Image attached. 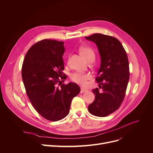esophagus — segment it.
<instances>
[{
  "mask_svg": "<svg viewBox=\"0 0 153 153\" xmlns=\"http://www.w3.org/2000/svg\"><path fill=\"white\" fill-rule=\"evenodd\" d=\"M87 92V90L84 89H83V88H81V93H84V92Z\"/></svg>",
  "mask_w": 153,
  "mask_h": 153,
  "instance_id": "esophagus-1",
  "label": "esophagus"
}]
</instances>
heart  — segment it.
<instances>
[{
    "label": "heart",
    "mask_w": 153,
    "mask_h": 153,
    "mask_svg": "<svg viewBox=\"0 0 153 153\" xmlns=\"http://www.w3.org/2000/svg\"><path fill=\"white\" fill-rule=\"evenodd\" d=\"M79 51L87 61L91 58H95L94 51L92 48L89 46L81 47L79 49ZM91 77V76L89 74L81 73V72H74L70 76L72 81L82 86H85L87 84V81Z\"/></svg>",
    "instance_id": "1"
}]
</instances>
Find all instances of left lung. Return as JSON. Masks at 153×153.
<instances>
[{
    "instance_id": "8db88e82",
    "label": "left lung",
    "mask_w": 153,
    "mask_h": 153,
    "mask_svg": "<svg viewBox=\"0 0 153 153\" xmlns=\"http://www.w3.org/2000/svg\"><path fill=\"white\" fill-rule=\"evenodd\" d=\"M85 38L96 44L101 58L95 81L102 90H92L95 100L88 110L93 115L107 117L119 108L125 98L130 78L128 56L122 43L115 37L95 33Z\"/></svg>"
}]
</instances>
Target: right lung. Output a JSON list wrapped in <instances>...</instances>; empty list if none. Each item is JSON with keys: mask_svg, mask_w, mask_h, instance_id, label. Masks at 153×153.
I'll list each match as a JSON object with an SVG mask.
<instances>
[{"mask_svg": "<svg viewBox=\"0 0 153 153\" xmlns=\"http://www.w3.org/2000/svg\"><path fill=\"white\" fill-rule=\"evenodd\" d=\"M64 51L63 42L41 40L28 50L22 68L23 84L32 105L39 115L53 122L68 115L72 99L81 91L76 83L62 84L67 78L66 75L61 76Z\"/></svg>", "mask_w": 153, "mask_h": 153, "instance_id": "obj_1", "label": "right lung"}]
</instances>
